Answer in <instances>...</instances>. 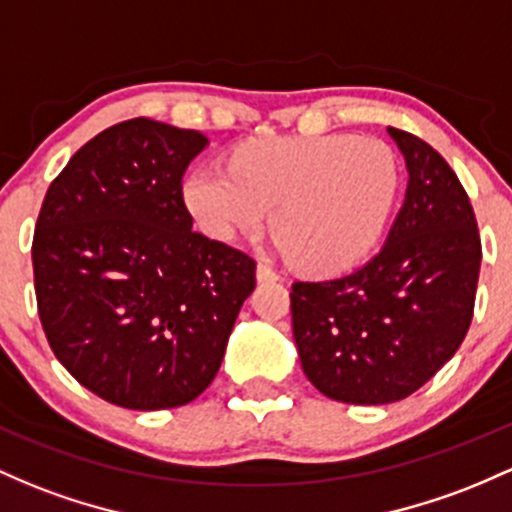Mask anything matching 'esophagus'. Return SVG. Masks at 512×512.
Masks as SVG:
<instances>
[{
    "mask_svg": "<svg viewBox=\"0 0 512 512\" xmlns=\"http://www.w3.org/2000/svg\"><path fill=\"white\" fill-rule=\"evenodd\" d=\"M257 279H260V282H277L279 274L274 272L267 262H257Z\"/></svg>",
    "mask_w": 512,
    "mask_h": 512,
    "instance_id": "obj_1",
    "label": "esophagus"
}]
</instances>
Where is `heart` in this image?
<instances>
[{"label": "heart", "mask_w": 512, "mask_h": 512, "mask_svg": "<svg viewBox=\"0 0 512 512\" xmlns=\"http://www.w3.org/2000/svg\"><path fill=\"white\" fill-rule=\"evenodd\" d=\"M401 184L396 153L376 138L279 136L240 145L228 167L184 182V204L211 238L255 233L272 209L286 257L303 272H340L384 233Z\"/></svg>", "instance_id": "heart-1"}]
</instances>
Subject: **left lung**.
I'll use <instances>...</instances> for the list:
<instances>
[{
	"instance_id": "1",
	"label": "left lung",
	"mask_w": 512,
	"mask_h": 512,
	"mask_svg": "<svg viewBox=\"0 0 512 512\" xmlns=\"http://www.w3.org/2000/svg\"><path fill=\"white\" fill-rule=\"evenodd\" d=\"M408 192L389 240L338 279L294 282L291 323L303 374L333 401H401L459 350L474 316L481 235L469 194L432 145L389 128Z\"/></svg>"
}]
</instances>
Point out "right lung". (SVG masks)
Segmentation results:
<instances>
[{
    "label": "right lung",
    "instance_id": "add662e5",
    "mask_svg": "<svg viewBox=\"0 0 512 512\" xmlns=\"http://www.w3.org/2000/svg\"><path fill=\"white\" fill-rule=\"evenodd\" d=\"M206 136L131 119L84 143L50 182L33 284L50 350L114 406L194 401L221 367L255 260L192 230L182 177Z\"/></svg>",
    "mask_w": 512,
    "mask_h": 512
}]
</instances>
